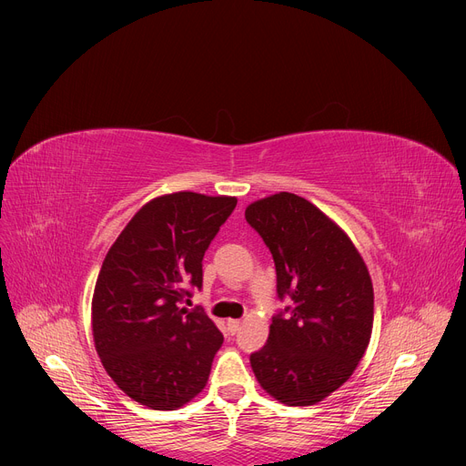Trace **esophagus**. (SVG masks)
Masks as SVG:
<instances>
[{
  "mask_svg": "<svg viewBox=\"0 0 466 466\" xmlns=\"http://www.w3.org/2000/svg\"><path fill=\"white\" fill-rule=\"evenodd\" d=\"M227 327H228V332H230V334H236V332L239 330V327H241V321H238V319H228V321H227Z\"/></svg>",
  "mask_w": 466,
  "mask_h": 466,
  "instance_id": "obj_1",
  "label": "esophagus"
}]
</instances>
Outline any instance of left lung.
Segmentation results:
<instances>
[{
  "instance_id": "left-lung-1",
  "label": "left lung",
  "mask_w": 466,
  "mask_h": 466,
  "mask_svg": "<svg viewBox=\"0 0 466 466\" xmlns=\"http://www.w3.org/2000/svg\"><path fill=\"white\" fill-rule=\"evenodd\" d=\"M246 218L274 257L279 299L295 302L272 319L251 369L276 400L317 404L351 378L370 344L369 268L350 236L302 196H266L248 206Z\"/></svg>"
}]
</instances>
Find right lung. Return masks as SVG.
<instances>
[{
    "mask_svg": "<svg viewBox=\"0 0 466 466\" xmlns=\"http://www.w3.org/2000/svg\"><path fill=\"white\" fill-rule=\"evenodd\" d=\"M236 196L190 190L147 202L115 239L92 295V336L118 389L151 410L202 393L223 334L181 302L202 287V258Z\"/></svg>",
    "mask_w": 466,
    "mask_h": 466,
    "instance_id": "right-lung-1",
    "label": "right lung"
}]
</instances>
